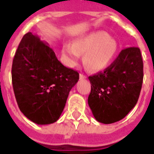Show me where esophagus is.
Returning a JSON list of instances; mask_svg holds the SVG:
<instances>
[{"mask_svg": "<svg viewBox=\"0 0 154 154\" xmlns=\"http://www.w3.org/2000/svg\"><path fill=\"white\" fill-rule=\"evenodd\" d=\"M79 77H80L81 79H84V78H87V76H86V75H84V74H82V73H80Z\"/></svg>", "mask_w": 154, "mask_h": 154, "instance_id": "obj_1", "label": "esophagus"}]
</instances>
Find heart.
<instances>
[{
	"mask_svg": "<svg viewBox=\"0 0 154 154\" xmlns=\"http://www.w3.org/2000/svg\"><path fill=\"white\" fill-rule=\"evenodd\" d=\"M117 49L114 38L106 32L97 31L77 38L73 44H64L62 53L68 66L76 65L84 54L83 63L87 69L100 72L111 63Z\"/></svg>",
	"mask_w": 154,
	"mask_h": 154,
	"instance_id": "1",
	"label": "heart"
}]
</instances>
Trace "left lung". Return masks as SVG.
<instances>
[{
    "mask_svg": "<svg viewBox=\"0 0 154 154\" xmlns=\"http://www.w3.org/2000/svg\"><path fill=\"white\" fill-rule=\"evenodd\" d=\"M143 78V63L137 47L123 49L104 72L88 77V105L95 119L112 124L125 118L139 100Z\"/></svg>",
    "mask_w": 154,
    "mask_h": 154,
    "instance_id": "obj_1",
    "label": "left lung"
}]
</instances>
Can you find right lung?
Listing matches in <instances>:
<instances>
[{
    "label": "right lung",
    "instance_id": "add662e5",
    "mask_svg": "<svg viewBox=\"0 0 154 154\" xmlns=\"http://www.w3.org/2000/svg\"><path fill=\"white\" fill-rule=\"evenodd\" d=\"M11 77L20 111L35 124L49 125L59 119L79 73L63 66L47 43L29 32L15 52Z\"/></svg>",
    "mask_w": 154,
    "mask_h": 154
}]
</instances>
